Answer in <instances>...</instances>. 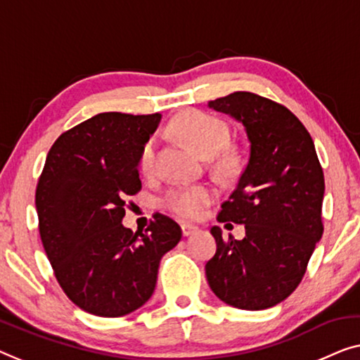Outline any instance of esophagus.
Listing matches in <instances>:
<instances>
[{"instance_id": "1", "label": "esophagus", "mask_w": 360, "mask_h": 360, "mask_svg": "<svg viewBox=\"0 0 360 360\" xmlns=\"http://www.w3.org/2000/svg\"><path fill=\"white\" fill-rule=\"evenodd\" d=\"M196 231H198L196 226H191V224H181V233H184V237H188Z\"/></svg>"}]
</instances>
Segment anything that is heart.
<instances>
[{"mask_svg": "<svg viewBox=\"0 0 360 360\" xmlns=\"http://www.w3.org/2000/svg\"><path fill=\"white\" fill-rule=\"evenodd\" d=\"M172 131L184 138L193 149L202 158L211 159L217 155L229 144L231 129L222 118L211 113L190 110L180 113L170 123ZM155 150L158 139L150 136L141 146L138 158L139 170L143 174H150L155 167ZM216 191L210 185H174L165 191L162 198L164 206L174 214L185 219L200 217L210 202L214 200Z\"/></svg>", "mask_w": 360, "mask_h": 360, "instance_id": "obj_1", "label": "heart"}]
</instances>
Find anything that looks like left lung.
<instances>
[{"label": "left lung", "instance_id": "left-lung-1", "mask_svg": "<svg viewBox=\"0 0 360 360\" xmlns=\"http://www.w3.org/2000/svg\"><path fill=\"white\" fill-rule=\"evenodd\" d=\"M207 107L243 124L247 167L222 202L217 221L245 224V237L216 238L206 278L219 299L242 310H264L294 292L323 236L325 179L314 139L289 108L253 92H233Z\"/></svg>", "mask_w": 360, "mask_h": 360}]
</instances>
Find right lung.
I'll return each mask as SVG.
<instances>
[{
	"label": "right lung",
	"mask_w": 360,
	"mask_h": 360,
	"mask_svg": "<svg viewBox=\"0 0 360 360\" xmlns=\"http://www.w3.org/2000/svg\"><path fill=\"white\" fill-rule=\"evenodd\" d=\"M162 115L105 112L68 129L46 155L35 191L39 232L72 304L115 319L144 305L160 258L181 229L154 214L146 232L123 227L127 198L141 190L138 158Z\"/></svg>",
	"instance_id": "right-lung-1"
}]
</instances>
